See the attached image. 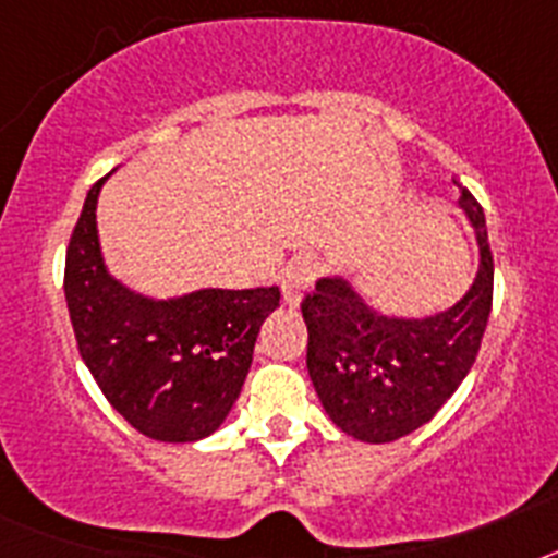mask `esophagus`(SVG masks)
<instances>
[{
	"label": "esophagus",
	"instance_id": "esophagus-1",
	"mask_svg": "<svg viewBox=\"0 0 558 558\" xmlns=\"http://www.w3.org/2000/svg\"><path fill=\"white\" fill-rule=\"evenodd\" d=\"M315 274H318V265L310 259V256H302V259H295L284 268L282 274V293H284V302L288 304H299L302 302L304 290L313 284Z\"/></svg>",
	"mask_w": 558,
	"mask_h": 558
}]
</instances>
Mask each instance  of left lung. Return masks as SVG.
<instances>
[{
    "mask_svg": "<svg viewBox=\"0 0 558 558\" xmlns=\"http://www.w3.org/2000/svg\"><path fill=\"white\" fill-rule=\"evenodd\" d=\"M481 245L475 284L456 307L422 322L372 313L340 279H322L302 299L307 372L324 411L347 436L386 445L430 422L470 374L495 288L483 206L458 184Z\"/></svg>",
    "mask_w": 558,
    "mask_h": 558,
    "instance_id": "obj_1",
    "label": "left lung"
}]
</instances>
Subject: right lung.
I'll return each instance as SVG.
<instances>
[{"mask_svg": "<svg viewBox=\"0 0 558 558\" xmlns=\"http://www.w3.org/2000/svg\"><path fill=\"white\" fill-rule=\"evenodd\" d=\"M100 179L66 245L63 290L77 349L111 408L156 441H198L220 427L251 368L279 288L198 290L147 302L117 284L97 245Z\"/></svg>", "mask_w": 558, "mask_h": 558, "instance_id": "add662e5", "label": "right lung"}]
</instances>
